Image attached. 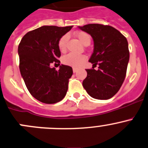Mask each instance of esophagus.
Instances as JSON below:
<instances>
[{"label": "esophagus", "mask_w": 148, "mask_h": 148, "mask_svg": "<svg viewBox=\"0 0 148 148\" xmlns=\"http://www.w3.org/2000/svg\"><path fill=\"white\" fill-rule=\"evenodd\" d=\"M77 71V68H73V72L76 73Z\"/></svg>", "instance_id": "34e87169"}]
</instances>
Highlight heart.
<instances>
[{"mask_svg": "<svg viewBox=\"0 0 148 148\" xmlns=\"http://www.w3.org/2000/svg\"><path fill=\"white\" fill-rule=\"evenodd\" d=\"M76 37L79 40V42L84 45H89L91 41V37L89 34L84 32H78L76 33ZM67 35L62 36L60 38L58 43V49L61 52H64L66 51V43L67 41ZM85 57L82 55H75L73 53H69L64 56L62 58L63 64L69 66L77 68L79 67L85 61Z\"/></svg>", "mask_w": 148, "mask_h": 148, "instance_id": "b5f03b06", "label": "heart"}]
</instances>
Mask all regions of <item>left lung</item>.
Here are the masks:
<instances>
[{
    "instance_id": "1",
    "label": "left lung",
    "mask_w": 148,
    "mask_h": 148,
    "mask_svg": "<svg viewBox=\"0 0 148 148\" xmlns=\"http://www.w3.org/2000/svg\"><path fill=\"white\" fill-rule=\"evenodd\" d=\"M79 28L90 34L94 41V51L89 60L93 67L86 69L83 87L93 98H111L119 90L127 74L130 60L127 38L108 25L89 24ZM97 65L99 69L95 70Z\"/></svg>"
}]
</instances>
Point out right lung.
Returning <instances> with one entry per match:
<instances>
[{"label":"right lung","instance_id":"obj_1","mask_svg":"<svg viewBox=\"0 0 148 148\" xmlns=\"http://www.w3.org/2000/svg\"><path fill=\"white\" fill-rule=\"evenodd\" d=\"M71 28L42 26L27 32L18 45L21 77L30 94L42 103H58L67 92L72 68L61 64L56 71L49 65L52 62L60 65L58 41Z\"/></svg>","mask_w":148,"mask_h":148}]
</instances>
